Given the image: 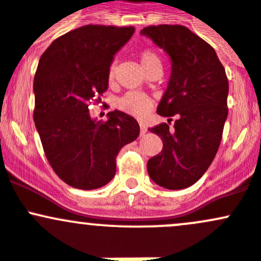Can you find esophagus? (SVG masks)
Masks as SVG:
<instances>
[{"mask_svg": "<svg viewBox=\"0 0 261 261\" xmlns=\"http://www.w3.org/2000/svg\"><path fill=\"white\" fill-rule=\"evenodd\" d=\"M146 131H147L146 126L144 125V123H140V134H141V135H145Z\"/></svg>", "mask_w": 261, "mask_h": 261, "instance_id": "obj_1", "label": "esophagus"}]
</instances>
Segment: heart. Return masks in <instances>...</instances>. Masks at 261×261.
Wrapping results in <instances>:
<instances>
[{
    "label": "heart",
    "instance_id": "heart-1",
    "mask_svg": "<svg viewBox=\"0 0 261 261\" xmlns=\"http://www.w3.org/2000/svg\"><path fill=\"white\" fill-rule=\"evenodd\" d=\"M139 59H140L141 67L146 72H149L152 68H162V58L159 57L156 51L151 49H144L139 53ZM116 74V65L111 64L109 68V80H114ZM152 101L151 98L143 93L138 92H128L122 98L118 101V109L121 111L126 112L138 117H144L147 112L151 110Z\"/></svg>",
    "mask_w": 261,
    "mask_h": 261
}]
</instances>
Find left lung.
I'll return each instance as SVG.
<instances>
[{
    "label": "left lung",
    "instance_id": "obj_1",
    "mask_svg": "<svg viewBox=\"0 0 261 261\" xmlns=\"http://www.w3.org/2000/svg\"><path fill=\"white\" fill-rule=\"evenodd\" d=\"M172 59V75L156 112L177 115L173 130L160 123L150 131L163 140L150 158V178L167 189L196 183L215 159L227 118L228 81L215 49L181 25L146 26L141 30Z\"/></svg>",
    "mask_w": 261,
    "mask_h": 261
}]
</instances>
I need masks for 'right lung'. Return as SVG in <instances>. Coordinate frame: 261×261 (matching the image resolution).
Returning a JSON list of instances; mask_svg holds the SVG:
<instances>
[{"instance_id":"1","label":"right lung","mask_w":261,"mask_h":261,"mask_svg":"<svg viewBox=\"0 0 261 261\" xmlns=\"http://www.w3.org/2000/svg\"><path fill=\"white\" fill-rule=\"evenodd\" d=\"M133 26L86 25L55 39L34 78V121L55 174L78 189L101 188L116 174L121 147L136 140L138 121L115 110L109 120L91 118L88 105L109 88L114 55Z\"/></svg>"}]
</instances>
